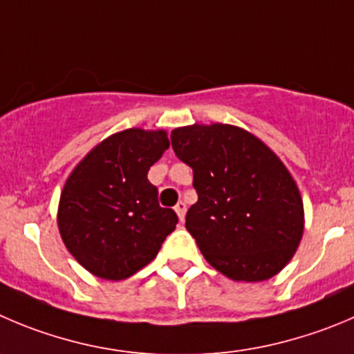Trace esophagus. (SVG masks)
Wrapping results in <instances>:
<instances>
[{"label":"esophagus","mask_w":354,"mask_h":354,"mask_svg":"<svg viewBox=\"0 0 354 354\" xmlns=\"http://www.w3.org/2000/svg\"><path fill=\"white\" fill-rule=\"evenodd\" d=\"M175 212H177L180 221H184V217H186V203H184V201H179V203L175 205Z\"/></svg>","instance_id":"1"}]
</instances>
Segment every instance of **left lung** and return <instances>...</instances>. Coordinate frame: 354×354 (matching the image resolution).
Segmentation results:
<instances>
[{"instance_id": "left-lung-1", "label": "left lung", "mask_w": 354, "mask_h": 354, "mask_svg": "<svg viewBox=\"0 0 354 354\" xmlns=\"http://www.w3.org/2000/svg\"><path fill=\"white\" fill-rule=\"evenodd\" d=\"M175 156L193 168L198 201L186 230L218 272L234 281H264L294 257L304 207L281 160L233 124H191L170 136Z\"/></svg>"}]
</instances>
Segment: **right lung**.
Here are the masks:
<instances>
[{
    "label": "right lung",
    "mask_w": 354,
    "mask_h": 354,
    "mask_svg": "<svg viewBox=\"0 0 354 354\" xmlns=\"http://www.w3.org/2000/svg\"><path fill=\"white\" fill-rule=\"evenodd\" d=\"M165 130L129 129L97 144L71 171L59 231L76 261L102 280H124L149 264L179 222L158 203L147 171L168 149Z\"/></svg>",
    "instance_id": "1"
}]
</instances>
